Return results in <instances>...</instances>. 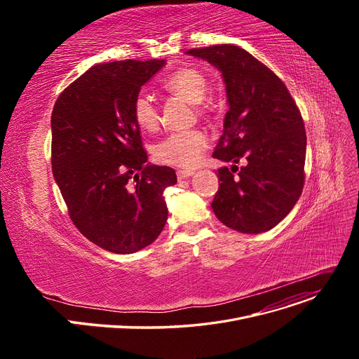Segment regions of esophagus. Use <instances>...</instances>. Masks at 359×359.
Segmentation results:
<instances>
[{
	"label": "esophagus",
	"instance_id": "34e87169",
	"mask_svg": "<svg viewBox=\"0 0 359 359\" xmlns=\"http://www.w3.org/2000/svg\"><path fill=\"white\" fill-rule=\"evenodd\" d=\"M176 175H177V179L179 180H183V179H187V177H191L192 175H194V172H192V170H177V172H176Z\"/></svg>",
	"mask_w": 359,
	"mask_h": 359
}]
</instances>
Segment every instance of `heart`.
Segmentation results:
<instances>
[{
	"label": "heart",
	"instance_id": "obj_1",
	"mask_svg": "<svg viewBox=\"0 0 359 359\" xmlns=\"http://www.w3.org/2000/svg\"><path fill=\"white\" fill-rule=\"evenodd\" d=\"M163 88L189 104H195V109L201 115H205L211 107L205 103L206 94L210 91V81L206 75L196 68H179L168 74L163 81ZM132 115L137 125L147 132H153L158 128L160 115L158 109L148 94L141 93L132 103ZM210 145V138L201 129L173 132L164 137L154 147V156L160 163L192 167L195 165L205 149Z\"/></svg>",
	"mask_w": 359,
	"mask_h": 359
}]
</instances>
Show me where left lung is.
<instances>
[{"instance_id": "obj_1", "label": "left lung", "mask_w": 359, "mask_h": 359, "mask_svg": "<svg viewBox=\"0 0 359 359\" xmlns=\"http://www.w3.org/2000/svg\"><path fill=\"white\" fill-rule=\"evenodd\" d=\"M186 53L218 68L230 106L212 157L233 165L218 170L214 214L238 233H265L291 212L303 192L307 135L301 113L278 75L240 46ZM240 159L248 161L241 169L235 165Z\"/></svg>"}]
</instances>
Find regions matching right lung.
Returning <instances> with one entry per match:
<instances>
[{"instance_id":"obj_1","label":"right lung","mask_w":359,"mask_h":359,"mask_svg":"<svg viewBox=\"0 0 359 359\" xmlns=\"http://www.w3.org/2000/svg\"><path fill=\"white\" fill-rule=\"evenodd\" d=\"M164 65V60L94 65L52 110V173L68 214L84 237L111 253L147 248L167 221L163 194L177 177L172 167L147 163L132 115L141 87Z\"/></svg>"}]
</instances>
